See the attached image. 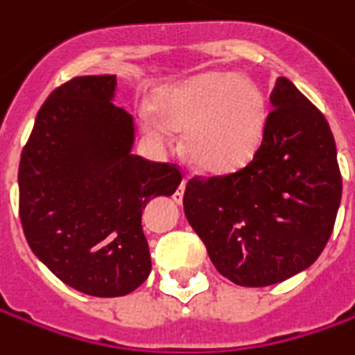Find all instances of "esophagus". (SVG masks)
Instances as JSON below:
<instances>
[{
	"mask_svg": "<svg viewBox=\"0 0 355 355\" xmlns=\"http://www.w3.org/2000/svg\"><path fill=\"white\" fill-rule=\"evenodd\" d=\"M185 189V178H182V182H180V187H178V191H175V201H180L182 199V193H184Z\"/></svg>",
	"mask_w": 355,
	"mask_h": 355,
	"instance_id": "esophagus-1",
	"label": "esophagus"
}]
</instances>
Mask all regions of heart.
Masks as SVG:
<instances>
[{
  "instance_id": "obj_1",
  "label": "heart",
  "mask_w": 355,
  "mask_h": 355,
  "mask_svg": "<svg viewBox=\"0 0 355 355\" xmlns=\"http://www.w3.org/2000/svg\"><path fill=\"white\" fill-rule=\"evenodd\" d=\"M156 108L144 110L142 128L156 142L170 140L168 122L185 128V150L209 171L233 170L254 154L266 126V101L251 78L203 75L157 92Z\"/></svg>"
}]
</instances>
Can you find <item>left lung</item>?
<instances>
[{
	"instance_id": "left-lung-1",
	"label": "left lung",
	"mask_w": 355,
	"mask_h": 355,
	"mask_svg": "<svg viewBox=\"0 0 355 355\" xmlns=\"http://www.w3.org/2000/svg\"><path fill=\"white\" fill-rule=\"evenodd\" d=\"M263 140L235 171L193 175L189 225L215 268L239 286H268L312 265L332 235L342 173L328 120L284 76L270 92Z\"/></svg>"
}]
</instances>
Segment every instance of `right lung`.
<instances>
[{
    "label": "right lung",
    "mask_w": 355,
    "mask_h": 355,
    "mask_svg": "<svg viewBox=\"0 0 355 355\" xmlns=\"http://www.w3.org/2000/svg\"><path fill=\"white\" fill-rule=\"evenodd\" d=\"M114 89V75L57 87L19 162V217L31 251L64 284L104 298L148 279L144 205L182 182L180 166L130 152L134 122L110 103Z\"/></svg>",
    "instance_id": "obj_1"
}]
</instances>
